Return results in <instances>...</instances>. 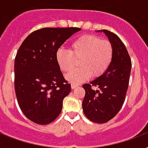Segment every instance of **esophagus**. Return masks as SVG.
Listing matches in <instances>:
<instances>
[{
	"label": "esophagus",
	"instance_id": "34e87169",
	"mask_svg": "<svg viewBox=\"0 0 148 148\" xmlns=\"http://www.w3.org/2000/svg\"><path fill=\"white\" fill-rule=\"evenodd\" d=\"M71 86H72V89H75V88L79 86V84H77V83H72Z\"/></svg>",
	"mask_w": 148,
	"mask_h": 148
}]
</instances>
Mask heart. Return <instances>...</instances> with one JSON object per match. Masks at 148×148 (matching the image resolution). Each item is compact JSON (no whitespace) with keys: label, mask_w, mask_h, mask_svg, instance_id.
<instances>
[{"label":"heart","mask_w":148,"mask_h":148,"mask_svg":"<svg viewBox=\"0 0 148 148\" xmlns=\"http://www.w3.org/2000/svg\"><path fill=\"white\" fill-rule=\"evenodd\" d=\"M114 48L108 40L94 35H84L71 42L69 51L59 49L56 52L58 67L64 73H69L77 65L81 67L66 75L72 82L87 79L91 75L99 77L105 73L113 61Z\"/></svg>","instance_id":"obj_1"}]
</instances>
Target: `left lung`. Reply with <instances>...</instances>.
Returning <instances> with one entry per match:
<instances>
[{
	"mask_svg": "<svg viewBox=\"0 0 148 148\" xmlns=\"http://www.w3.org/2000/svg\"><path fill=\"white\" fill-rule=\"evenodd\" d=\"M103 32L114 48L113 61L105 73L82 86L86 92L82 100L84 114L97 123L108 122L121 110L127 92L132 66L130 55L121 38L110 31Z\"/></svg>",
	"mask_w": 148,
	"mask_h": 148,
	"instance_id": "obj_1",
	"label": "left lung"
}]
</instances>
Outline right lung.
<instances>
[{"label": "right lung", "instance_id": "1", "mask_svg": "<svg viewBox=\"0 0 148 148\" xmlns=\"http://www.w3.org/2000/svg\"><path fill=\"white\" fill-rule=\"evenodd\" d=\"M79 27H43L21 45L14 59V90L27 119L40 125L56 120L71 85L56 61V52Z\"/></svg>", "mask_w": 148, "mask_h": 148}]
</instances>
